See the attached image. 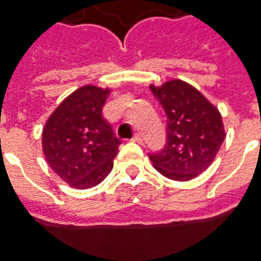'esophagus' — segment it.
<instances>
[{
    "instance_id": "34e87169",
    "label": "esophagus",
    "mask_w": 261,
    "mask_h": 261,
    "mask_svg": "<svg viewBox=\"0 0 261 261\" xmlns=\"http://www.w3.org/2000/svg\"><path fill=\"white\" fill-rule=\"evenodd\" d=\"M133 141H136V143L138 144H143V137H141V134H134V137H133Z\"/></svg>"
}]
</instances>
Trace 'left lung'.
I'll return each mask as SVG.
<instances>
[{"instance_id": "left-lung-1", "label": "left lung", "mask_w": 261, "mask_h": 261, "mask_svg": "<svg viewBox=\"0 0 261 261\" xmlns=\"http://www.w3.org/2000/svg\"><path fill=\"white\" fill-rule=\"evenodd\" d=\"M151 92L167 116V143L148 154L155 169L174 181H189L211 165L225 140L219 112L195 87L171 80Z\"/></svg>"}]
</instances>
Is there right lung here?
I'll return each mask as SVG.
<instances>
[{
	"label": "right lung",
	"mask_w": 261,
	"mask_h": 261,
	"mask_svg": "<svg viewBox=\"0 0 261 261\" xmlns=\"http://www.w3.org/2000/svg\"><path fill=\"white\" fill-rule=\"evenodd\" d=\"M109 93L96 86L80 87L62 101L45 124V158L70 187H96L113 169L121 141L103 117Z\"/></svg>",
	"instance_id": "obj_1"
}]
</instances>
